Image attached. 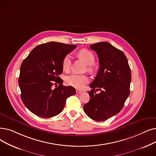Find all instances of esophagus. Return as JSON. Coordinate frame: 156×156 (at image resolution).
Returning a JSON list of instances; mask_svg holds the SVG:
<instances>
[{
	"instance_id": "34e87169",
	"label": "esophagus",
	"mask_w": 156,
	"mask_h": 156,
	"mask_svg": "<svg viewBox=\"0 0 156 156\" xmlns=\"http://www.w3.org/2000/svg\"><path fill=\"white\" fill-rule=\"evenodd\" d=\"M76 94H81V93H82V91L77 89V90H76Z\"/></svg>"
}]
</instances>
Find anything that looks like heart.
Listing matches in <instances>:
<instances>
[{"label": "heart", "mask_w": 156, "mask_h": 156, "mask_svg": "<svg viewBox=\"0 0 156 156\" xmlns=\"http://www.w3.org/2000/svg\"><path fill=\"white\" fill-rule=\"evenodd\" d=\"M78 56L82 58L87 65H92L94 62L95 57L93 53L89 50L83 49L80 50L78 53ZM71 63V57L69 55H66L62 61V69L65 71H69ZM89 69H90L89 67ZM66 83L68 85L72 86L76 89H82L88 82H89V78L86 75L82 74H73L67 76L66 78Z\"/></svg>", "instance_id": "obj_1"}]
</instances>
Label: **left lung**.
I'll list each match as a JSON object with an SVG mask.
<instances>
[{"instance_id": "8db88e82", "label": "left lung", "mask_w": 156, "mask_h": 156, "mask_svg": "<svg viewBox=\"0 0 156 156\" xmlns=\"http://www.w3.org/2000/svg\"><path fill=\"white\" fill-rule=\"evenodd\" d=\"M98 54L99 69L89 85L90 100L83 106L85 113L96 121H105L120 112L130 94L131 73L127 57L107 42L91 44ZM101 92L97 94L95 90Z\"/></svg>"}]
</instances>
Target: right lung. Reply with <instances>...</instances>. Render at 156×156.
I'll use <instances>...</instances> for the list:
<instances>
[{
  "mask_svg": "<svg viewBox=\"0 0 156 156\" xmlns=\"http://www.w3.org/2000/svg\"><path fill=\"white\" fill-rule=\"evenodd\" d=\"M76 48L74 44L48 42L35 47L23 61L18 79L21 98L36 115H57L64 109L67 98L76 94L74 87L62 85L58 76L63 71L64 58Z\"/></svg>",
  "mask_w": 156,
  "mask_h": 156,
  "instance_id": "obj_1",
  "label": "right lung"
}]
</instances>
